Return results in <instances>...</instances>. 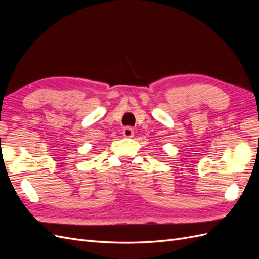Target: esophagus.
<instances>
[{
	"mask_svg": "<svg viewBox=\"0 0 259 259\" xmlns=\"http://www.w3.org/2000/svg\"><path fill=\"white\" fill-rule=\"evenodd\" d=\"M122 133H123V136H124L125 138H132L133 136H134V130H133V128L130 127V126L125 127Z\"/></svg>",
	"mask_w": 259,
	"mask_h": 259,
	"instance_id": "1",
	"label": "esophagus"
}]
</instances>
